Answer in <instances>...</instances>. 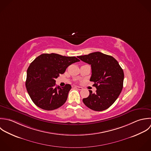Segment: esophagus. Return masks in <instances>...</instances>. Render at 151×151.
I'll return each instance as SVG.
<instances>
[{"mask_svg": "<svg viewBox=\"0 0 151 151\" xmlns=\"http://www.w3.org/2000/svg\"><path fill=\"white\" fill-rule=\"evenodd\" d=\"M74 87L77 89V90H81L83 89V88L81 87H79V86H74Z\"/></svg>", "mask_w": 151, "mask_h": 151, "instance_id": "34e87169", "label": "esophagus"}]
</instances>
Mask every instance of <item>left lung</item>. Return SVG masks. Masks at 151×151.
<instances>
[{"label":"left lung","mask_w":151,"mask_h":151,"mask_svg":"<svg viewBox=\"0 0 151 151\" xmlns=\"http://www.w3.org/2000/svg\"><path fill=\"white\" fill-rule=\"evenodd\" d=\"M78 58L91 64L90 81L94 83L93 86L97 88L96 93L89 90V96L83 100L84 104L96 111L108 108L118 99L122 90L123 70L113 57L99 51Z\"/></svg>","instance_id":"8db88e82"}]
</instances>
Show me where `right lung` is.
Instances as JSON below:
<instances>
[{"label": "right lung", "mask_w": 151, "mask_h": 151, "mask_svg": "<svg viewBox=\"0 0 151 151\" xmlns=\"http://www.w3.org/2000/svg\"><path fill=\"white\" fill-rule=\"evenodd\" d=\"M80 61L76 57L51 53L36 57L27 70L26 87L32 100L39 108L50 111L62 106L71 88L70 84L55 87V79L73 63Z\"/></svg>", "instance_id": "1"}]
</instances>
